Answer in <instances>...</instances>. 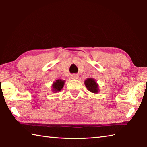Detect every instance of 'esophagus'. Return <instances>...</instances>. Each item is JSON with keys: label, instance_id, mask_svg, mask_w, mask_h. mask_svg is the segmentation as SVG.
I'll use <instances>...</instances> for the list:
<instances>
[{"label": "esophagus", "instance_id": "1", "mask_svg": "<svg viewBox=\"0 0 147 147\" xmlns=\"http://www.w3.org/2000/svg\"><path fill=\"white\" fill-rule=\"evenodd\" d=\"M78 75H77V74H73V75H71L72 79H78Z\"/></svg>", "mask_w": 147, "mask_h": 147}]
</instances>
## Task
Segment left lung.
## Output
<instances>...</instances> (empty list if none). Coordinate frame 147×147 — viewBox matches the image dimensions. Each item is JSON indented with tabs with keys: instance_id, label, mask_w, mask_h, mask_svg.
<instances>
[{
	"instance_id": "1",
	"label": "left lung",
	"mask_w": 147,
	"mask_h": 147,
	"mask_svg": "<svg viewBox=\"0 0 147 147\" xmlns=\"http://www.w3.org/2000/svg\"><path fill=\"white\" fill-rule=\"evenodd\" d=\"M85 86L90 92L97 93L99 92L98 85L93 78H87L85 81Z\"/></svg>"
}]
</instances>
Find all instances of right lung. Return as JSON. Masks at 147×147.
<instances>
[{"label": "right lung", "instance_id": "add662e5", "mask_svg": "<svg viewBox=\"0 0 147 147\" xmlns=\"http://www.w3.org/2000/svg\"><path fill=\"white\" fill-rule=\"evenodd\" d=\"M64 80H57L52 84V91L54 92H60L64 85Z\"/></svg>", "mask_w": 147, "mask_h": 147}]
</instances>
